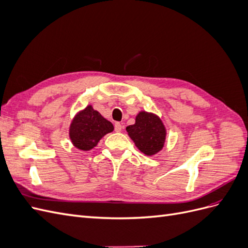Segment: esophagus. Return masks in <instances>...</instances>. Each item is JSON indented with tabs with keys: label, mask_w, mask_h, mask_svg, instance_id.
<instances>
[{
	"label": "esophagus",
	"mask_w": 248,
	"mask_h": 248,
	"mask_svg": "<svg viewBox=\"0 0 248 248\" xmlns=\"http://www.w3.org/2000/svg\"><path fill=\"white\" fill-rule=\"evenodd\" d=\"M122 129H123V125L121 123H116L115 124V131L120 132V131H122Z\"/></svg>",
	"instance_id": "1"
}]
</instances>
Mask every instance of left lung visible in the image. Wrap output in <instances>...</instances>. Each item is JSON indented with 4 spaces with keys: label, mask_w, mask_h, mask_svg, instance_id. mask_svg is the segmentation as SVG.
Masks as SVG:
<instances>
[{
    "label": "left lung",
    "mask_w": 248,
    "mask_h": 248,
    "mask_svg": "<svg viewBox=\"0 0 248 248\" xmlns=\"http://www.w3.org/2000/svg\"><path fill=\"white\" fill-rule=\"evenodd\" d=\"M126 130L136 147L147 156L156 155L166 144L167 128L159 116L154 112L139 111L136 123L127 126Z\"/></svg>",
    "instance_id": "8db88e82"
}]
</instances>
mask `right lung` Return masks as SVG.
Wrapping results in <instances>:
<instances>
[{
    "instance_id": "right-lung-1",
    "label": "right lung",
    "mask_w": 248,
    "mask_h": 248,
    "mask_svg": "<svg viewBox=\"0 0 248 248\" xmlns=\"http://www.w3.org/2000/svg\"><path fill=\"white\" fill-rule=\"evenodd\" d=\"M114 131V125L89 104L78 111L69 125V139L72 145L80 151H90L98 145L108 133Z\"/></svg>"
}]
</instances>
